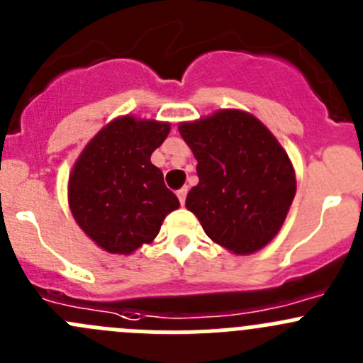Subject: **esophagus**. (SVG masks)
I'll list each match as a JSON object with an SVG mask.
<instances>
[{
	"instance_id": "34e87169",
	"label": "esophagus",
	"mask_w": 363,
	"mask_h": 363,
	"mask_svg": "<svg viewBox=\"0 0 363 363\" xmlns=\"http://www.w3.org/2000/svg\"><path fill=\"white\" fill-rule=\"evenodd\" d=\"M187 192H189V189H187V187L179 189V191L176 192V196H178V199H179V203H182V205H184L185 199H187Z\"/></svg>"
}]
</instances>
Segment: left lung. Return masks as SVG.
Masks as SVG:
<instances>
[{
	"mask_svg": "<svg viewBox=\"0 0 363 363\" xmlns=\"http://www.w3.org/2000/svg\"><path fill=\"white\" fill-rule=\"evenodd\" d=\"M198 160L185 206L206 235L235 255L267 246L296 196L291 158L251 113L219 110L178 126Z\"/></svg>",
	"mask_w": 363,
	"mask_h": 363,
	"instance_id": "1",
	"label": "left lung"
}]
</instances>
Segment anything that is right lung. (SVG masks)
Segmentation results:
<instances>
[{
    "label": "right lung",
    "instance_id": "obj_1",
    "mask_svg": "<svg viewBox=\"0 0 363 363\" xmlns=\"http://www.w3.org/2000/svg\"><path fill=\"white\" fill-rule=\"evenodd\" d=\"M169 123L117 117L85 146L69 176V206L101 250L130 255L153 242L162 220L179 206L151 153Z\"/></svg>",
    "mask_w": 363,
    "mask_h": 363
}]
</instances>
